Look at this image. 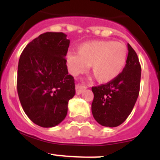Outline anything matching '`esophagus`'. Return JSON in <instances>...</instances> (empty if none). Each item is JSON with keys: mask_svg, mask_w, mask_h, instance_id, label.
Here are the masks:
<instances>
[{"mask_svg": "<svg viewBox=\"0 0 160 160\" xmlns=\"http://www.w3.org/2000/svg\"><path fill=\"white\" fill-rule=\"evenodd\" d=\"M85 90H86V87L82 86V85H77V86H76L75 90H76V94H82Z\"/></svg>", "mask_w": 160, "mask_h": 160, "instance_id": "1", "label": "esophagus"}]
</instances>
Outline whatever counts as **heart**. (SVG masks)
<instances>
[{
    "label": "heart",
    "mask_w": 160,
    "mask_h": 160,
    "mask_svg": "<svg viewBox=\"0 0 160 160\" xmlns=\"http://www.w3.org/2000/svg\"><path fill=\"white\" fill-rule=\"evenodd\" d=\"M128 53V48L122 42L94 41L81 45L78 53H68L66 62L73 75L83 73L90 66L96 80L107 83L116 78L123 70Z\"/></svg>",
    "instance_id": "b5f03b06"
}]
</instances>
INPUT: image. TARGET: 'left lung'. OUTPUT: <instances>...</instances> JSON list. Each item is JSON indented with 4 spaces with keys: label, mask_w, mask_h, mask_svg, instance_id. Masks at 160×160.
Listing matches in <instances>:
<instances>
[{
    "label": "left lung",
    "mask_w": 160,
    "mask_h": 160,
    "mask_svg": "<svg viewBox=\"0 0 160 160\" xmlns=\"http://www.w3.org/2000/svg\"><path fill=\"white\" fill-rule=\"evenodd\" d=\"M127 63L119 75L107 84L93 87V116L100 125L115 128L132 111L139 94L141 66L137 53L128 45Z\"/></svg>",
    "instance_id": "obj_1"
}]
</instances>
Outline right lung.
I'll use <instances>...</instances> for the list:
<instances>
[{
  "instance_id": "right-lung-1",
  "label": "right lung",
  "mask_w": 160,
  "mask_h": 160,
  "mask_svg": "<svg viewBox=\"0 0 160 160\" xmlns=\"http://www.w3.org/2000/svg\"><path fill=\"white\" fill-rule=\"evenodd\" d=\"M70 46L63 32H47L25 46L20 56L17 87L29 119L42 128H53L67 114L68 102L75 94L73 76L65 57Z\"/></svg>"
}]
</instances>
